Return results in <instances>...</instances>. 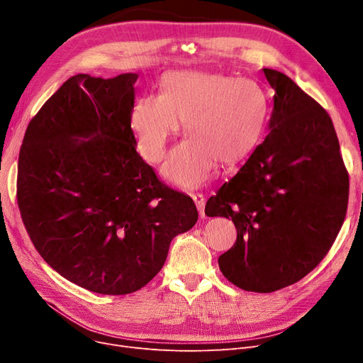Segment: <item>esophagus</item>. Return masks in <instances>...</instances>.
Wrapping results in <instances>:
<instances>
[{
	"label": "esophagus",
	"mask_w": 363,
	"mask_h": 363,
	"mask_svg": "<svg viewBox=\"0 0 363 363\" xmlns=\"http://www.w3.org/2000/svg\"><path fill=\"white\" fill-rule=\"evenodd\" d=\"M191 197H193V200H194V203H196V206H197V208H199V213H200V216H201V218H204L206 197H204L203 194H200V193H197V194H191Z\"/></svg>",
	"instance_id": "1"
}]
</instances>
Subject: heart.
<instances>
[{
	"label": "heart",
	"instance_id": "1",
	"mask_svg": "<svg viewBox=\"0 0 363 363\" xmlns=\"http://www.w3.org/2000/svg\"><path fill=\"white\" fill-rule=\"evenodd\" d=\"M268 113V97L252 81L218 72L174 70L163 76L160 95L137 100L130 123L143 156L156 163L178 130V121L184 122L188 140L172 150L163 174L179 185L197 186L216 163L230 167L252 155Z\"/></svg>",
	"mask_w": 363,
	"mask_h": 363
}]
</instances>
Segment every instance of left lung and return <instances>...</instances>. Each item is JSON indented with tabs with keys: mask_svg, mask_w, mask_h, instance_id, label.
I'll use <instances>...</instances> for the list:
<instances>
[{
	"mask_svg": "<svg viewBox=\"0 0 363 363\" xmlns=\"http://www.w3.org/2000/svg\"><path fill=\"white\" fill-rule=\"evenodd\" d=\"M275 89L269 133L206 203L231 219L237 241L219 269L238 289L272 293L312 272L345 222L349 174L327 110L289 76L263 69Z\"/></svg>",
	"mask_w": 363,
	"mask_h": 363,
	"instance_id": "left-lung-1",
	"label": "left lung"
}]
</instances>
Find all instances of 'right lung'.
I'll list each match as a JSON object with an SVG mask.
<instances>
[{
    "label": "right lung",
    "instance_id": "obj_1",
    "mask_svg": "<svg viewBox=\"0 0 363 363\" xmlns=\"http://www.w3.org/2000/svg\"><path fill=\"white\" fill-rule=\"evenodd\" d=\"M137 78L72 76L32 118L18 155L17 204L36 252L99 294L141 290L199 219L193 199L137 152Z\"/></svg>",
    "mask_w": 363,
    "mask_h": 363
}]
</instances>
